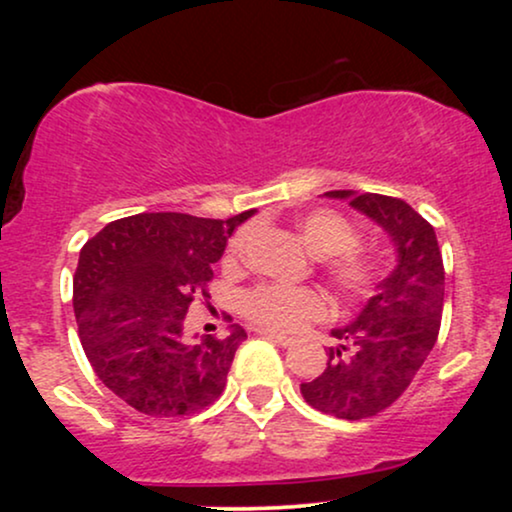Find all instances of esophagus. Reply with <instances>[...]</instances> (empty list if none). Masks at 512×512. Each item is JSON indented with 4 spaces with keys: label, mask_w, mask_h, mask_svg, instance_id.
I'll list each match as a JSON object with an SVG mask.
<instances>
[{
    "label": "esophagus",
    "mask_w": 512,
    "mask_h": 512,
    "mask_svg": "<svg viewBox=\"0 0 512 512\" xmlns=\"http://www.w3.org/2000/svg\"><path fill=\"white\" fill-rule=\"evenodd\" d=\"M257 334L264 339H269V342L279 344V346H293L296 344V339L293 337H286V334H279V332H272V330H257Z\"/></svg>",
    "instance_id": "esophagus-1"
}]
</instances>
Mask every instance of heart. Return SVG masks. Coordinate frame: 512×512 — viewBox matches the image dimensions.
Listing matches in <instances>:
<instances>
[{
  "mask_svg": "<svg viewBox=\"0 0 512 512\" xmlns=\"http://www.w3.org/2000/svg\"><path fill=\"white\" fill-rule=\"evenodd\" d=\"M308 248L325 255L322 267L339 296L356 301L378 289L385 276V257L358 243V228L346 216L332 209H313L298 221ZM248 231L240 228L226 248V262H238L243 255ZM240 313L267 330L293 332L310 320L327 315V301L310 286L257 284L240 293Z\"/></svg>",
  "mask_w": 512,
  "mask_h": 512,
  "instance_id": "b5f03b06",
  "label": "heart"
}]
</instances>
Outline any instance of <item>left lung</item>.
<instances>
[{
  "label": "left lung",
  "mask_w": 512,
  "mask_h": 512,
  "mask_svg": "<svg viewBox=\"0 0 512 512\" xmlns=\"http://www.w3.org/2000/svg\"><path fill=\"white\" fill-rule=\"evenodd\" d=\"M378 221L397 248V267L351 325L334 330L327 368L301 385L310 407L337 419L380 414L402 397L438 339L445 269L436 231L404 199L351 190L325 192Z\"/></svg>",
  "instance_id": "obj_1"
}]
</instances>
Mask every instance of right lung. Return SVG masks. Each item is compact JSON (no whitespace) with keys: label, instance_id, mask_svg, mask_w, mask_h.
Segmentation results:
<instances>
[{"label":"right lung","instance_id":"obj_1","mask_svg":"<svg viewBox=\"0 0 512 512\" xmlns=\"http://www.w3.org/2000/svg\"><path fill=\"white\" fill-rule=\"evenodd\" d=\"M252 209L231 219L178 211L110 221L81 248L74 315L88 363L108 390L146 416H190L221 397L248 334L187 344L185 315L209 298L214 262ZM231 320V315H228Z\"/></svg>","mask_w":512,"mask_h":512}]
</instances>
